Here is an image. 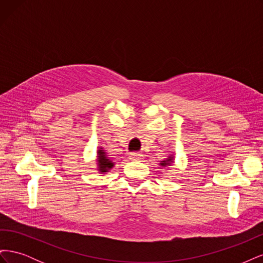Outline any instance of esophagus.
<instances>
[{"label":"esophagus","instance_id":"34e87169","mask_svg":"<svg viewBox=\"0 0 263 263\" xmlns=\"http://www.w3.org/2000/svg\"><path fill=\"white\" fill-rule=\"evenodd\" d=\"M129 159L133 161H137V160H140L141 159V155L140 154H137V153H133L129 155Z\"/></svg>","mask_w":263,"mask_h":263}]
</instances>
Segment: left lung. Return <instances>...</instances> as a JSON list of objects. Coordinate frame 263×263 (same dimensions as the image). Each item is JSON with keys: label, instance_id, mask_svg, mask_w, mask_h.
<instances>
[{"label": "left lung", "instance_id": "obj_1", "mask_svg": "<svg viewBox=\"0 0 263 263\" xmlns=\"http://www.w3.org/2000/svg\"><path fill=\"white\" fill-rule=\"evenodd\" d=\"M172 162H173V156H169L168 158L164 159V160L160 161V165L161 166H166V165H170Z\"/></svg>", "mask_w": 263, "mask_h": 263}]
</instances>
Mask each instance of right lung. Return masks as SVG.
I'll return each instance as SVG.
<instances>
[{
    "label": "right lung",
    "instance_id": "right-lung-1",
    "mask_svg": "<svg viewBox=\"0 0 263 263\" xmlns=\"http://www.w3.org/2000/svg\"><path fill=\"white\" fill-rule=\"evenodd\" d=\"M114 164L115 163L113 162V160H110L107 157L105 150L100 148V150H98V170L100 171V173L108 172L110 169H113Z\"/></svg>",
    "mask_w": 263,
    "mask_h": 263
}]
</instances>
